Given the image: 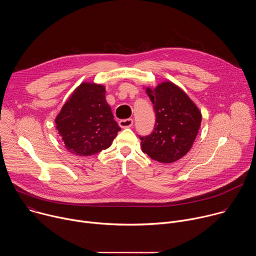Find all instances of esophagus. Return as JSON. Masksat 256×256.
<instances>
[{
  "label": "esophagus",
  "instance_id": "obj_1",
  "mask_svg": "<svg viewBox=\"0 0 256 256\" xmlns=\"http://www.w3.org/2000/svg\"><path fill=\"white\" fill-rule=\"evenodd\" d=\"M118 124H120V128H130V126H132V124H134V120H132V118L122 120L118 122Z\"/></svg>",
  "mask_w": 256,
  "mask_h": 256
}]
</instances>
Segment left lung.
<instances>
[{
	"label": "left lung",
	"instance_id": "1",
	"mask_svg": "<svg viewBox=\"0 0 256 256\" xmlns=\"http://www.w3.org/2000/svg\"><path fill=\"white\" fill-rule=\"evenodd\" d=\"M154 104L156 124L153 132L140 138L142 151L160 163H173L192 149L202 124V114L180 87L164 81L146 88Z\"/></svg>",
	"mask_w": 256,
	"mask_h": 256
}]
</instances>
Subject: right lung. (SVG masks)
<instances>
[{
    "mask_svg": "<svg viewBox=\"0 0 256 256\" xmlns=\"http://www.w3.org/2000/svg\"><path fill=\"white\" fill-rule=\"evenodd\" d=\"M105 93L103 85L83 82L62 107L54 122L68 152L91 156L112 146L120 128Z\"/></svg>",
    "mask_w": 256,
    "mask_h": 256,
    "instance_id": "1",
    "label": "right lung"
}]
</instances>
